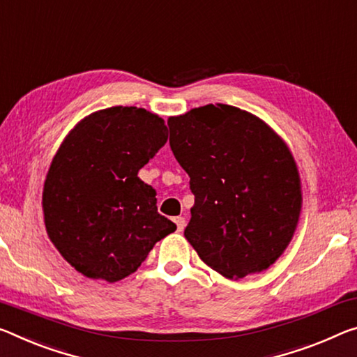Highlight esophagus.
<instances>
[{
    "instance_id": "obj_1",
    "label": "esophagus",
    "mask_w": 357,
    "mask_h": 357,
    "mask_svg": "<svg viewBox=\"0 0 357 357\" xmlns=\"http://www.w3.org/2000/svg\"><path fill=\"white\" fill-rule=\"evenodd\" d=\"M174 224H176L178 231H183V230H184V227H185V219H184V218H181V216L174 218Z\"/></svg>"
}]
</instances>
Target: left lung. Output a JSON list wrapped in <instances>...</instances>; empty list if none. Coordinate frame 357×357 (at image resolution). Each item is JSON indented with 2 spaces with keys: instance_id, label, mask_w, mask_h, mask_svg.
I'll return each instance as SVG.
<instances>
[{
  "instance_id": "1",
  "label": "left lung",
  "mask_w": 357,
  "mask_h": 357,
  "mask_svg": "<svg viewBox=\"0 0 357 357\" xmlns=\"http://www.w3.org/2000/svg\"><path fill=\"white\" fill-rule=\"evenodd\" d=\"M168 127L195 195L185 240L229 280L267 270L289 246L302 211L289 146L260 117L222 103L168 117Z\"/></svg>"
}]
</instances>
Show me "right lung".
<instances>
[{
    "mask_svg": "<svg viewBox=\"0 0 357 357\" xmlns=\"http://www.w3.org/2000/svg\"><path fill=\"white\" fill-rule=\"evenodd\" d=\"M167 139L165 121L154 112L112 106L81 119L61 141L44 181V224L79 273L126 278L176 230L157 213L155 190L138 178Z\"/></svg>",
    "mask_w": 357,
    "mask_h": 357,
    "instance_id": "add662e5",
    "label": "right lung"
}]
</instances>
